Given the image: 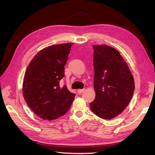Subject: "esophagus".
Here are the masks:
<instances>
[{
    "label": "esophagus",
    "mask_w": 155,
    "mask_h": 155,
    "mask_svg": "<svg viewBox=\"0 0 155 155\" xmlns=\"http://www.w3.org/2000/svg\"><path fill=\"white\" fill-rule=\"evenodd\" d=\"M85 88H83V89H78V90L77 91V92H78V94H81L82 92H83L84 91H85Z\"/></svg>",
    "instance_id": "obj_1"
}]
</instances>
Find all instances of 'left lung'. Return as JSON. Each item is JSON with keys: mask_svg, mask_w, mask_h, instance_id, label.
Listing matches in <instances>:
<instances>
[{"mask_svg": "<svg viewBox=\"0 0 155 155\" xmlns=\"http://www.w3.org/2000/svg\"><path fill=\"white\" fill-rule=\"evenodd\" d=\"M96 97L91 110L100 118L110 120L128 106L134 91V81L118 51L107 45H93Z\"/></svg>", "mask_w": 155, "mask_h": 155, "instance_id": "1", "label": "left lung"}]
</instances>
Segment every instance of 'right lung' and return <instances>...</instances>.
<instances>
[{
    "label": "right lung",
    "mask_w": 155,
    "mask_h": 155,
    "mask_svg": "<svg viewBox=\"0 0 155 155\" xmlns=\"http://www.w3.org/2000/svg\"><path fill=\"white\" fill-rule=\"evenodd\" d=\"M73 43L58 44L41 50L26 68L22 94L27 105L39 118L52 120L66 114L76 94L59 87Z\"/></svg>",
    "instance_id": "add662e5"
}]
</instances>
